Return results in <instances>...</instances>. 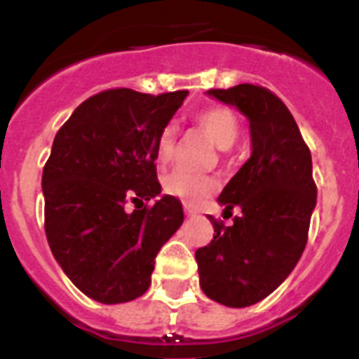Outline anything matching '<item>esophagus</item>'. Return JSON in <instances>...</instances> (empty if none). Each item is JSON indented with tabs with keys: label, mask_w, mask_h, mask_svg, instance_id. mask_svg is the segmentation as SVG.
<instances>
[{
	"label": "esophagus",
	"mask_w": 359,
	"mask_h": 359,
	"mask_svg": "<svg viewBox=\"0 0 359 359\" xmlns=\"http://www.w3.org/2000/svg\"><path fill=\"white\" fill-rule=\"evenodd\" d=\"M184 212L188 218H194V216H197V210L194 207H190V205H184Z\"/></svg>",
	"instance_id": "1"
}]
</instances>
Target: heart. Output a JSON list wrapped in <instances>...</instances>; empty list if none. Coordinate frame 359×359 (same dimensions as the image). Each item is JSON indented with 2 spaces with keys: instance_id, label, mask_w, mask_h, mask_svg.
I'll list each match as a JSON object with an SVG mask.
<instances>
[{
  "instance_id": "obj_1",
  "label": "heart",
  "mask_w": 359,
  "mask_h": 359,
  "mask_svg": "<svg viewBox=\"0 0 359 359\" xmlns=\"http://www.w3.org/2000/svg\"><path fill=\"white\" fill-rule=\"evenodd\" d=\"M197 128H201L210 137L214 145L227 151L238 141L240 123L229 108L225 106H208V108L197 111L194 117ZM175 147H177V128L175 124L163 126L156 140V156L162 163H169L173 160ZM216 180L208 175H196L177 169L163 180V190L169 196L182 199L188 205H199L212 196L216 190Z\"/></svg>"
}]
</instances>
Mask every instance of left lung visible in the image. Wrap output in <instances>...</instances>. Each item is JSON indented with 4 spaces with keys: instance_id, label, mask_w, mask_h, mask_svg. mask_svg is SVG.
<instances>
[{
    "instance_id": "8db88e82",
    "label": "left lung",
    "mask_w": 359,
    "mask_h": 359,
    "mask_svg": "<svg viewBox=\"0 0 359 359\" xmlns=\"http://www.w3.org/2000/svg\"><path fill=\"white\" fill-rule=\"evenodd\" d=\"M208 95L250 119L251 156L218 197L224 214L235 207L242 214L229 227L208 216L214 238L196 251L199 285L222 306H253L283 283L307 244L317 205L311 151L289 108L266 87L240 83Z\"/></svg>"
}]
</instances>
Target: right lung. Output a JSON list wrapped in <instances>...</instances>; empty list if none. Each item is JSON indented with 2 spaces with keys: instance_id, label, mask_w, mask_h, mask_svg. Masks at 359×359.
<instances>
[{
  "instance_id": "obj_1",
  "label": "right lung",
  "mask_w": 359,
  "mask_h": 359,
  "mask_svg": "<svg viewBox=\"0 0 359 359\" xmlns=\"http://www.w3.org/2000/svg\"><path fill=\"white\" fill-rule=\"evenodd\" d=\"M186 95L108 89L81 102L55 134L42 171L44 231L63 272L93 300L143 294L158 251L184 219L177 197L147 203L162 191L158 134Z\"/></svg>"
}]
</instances>
